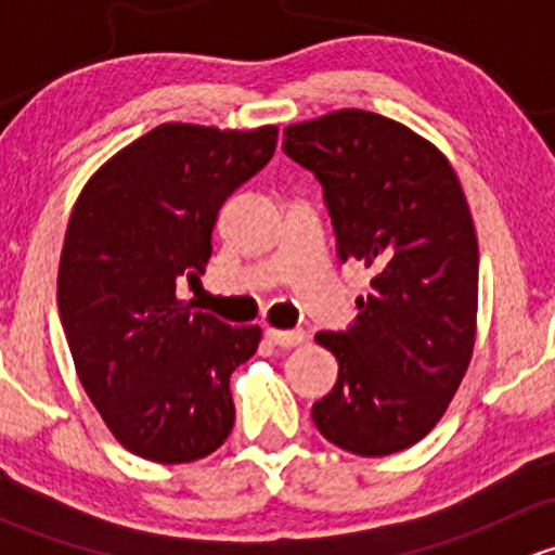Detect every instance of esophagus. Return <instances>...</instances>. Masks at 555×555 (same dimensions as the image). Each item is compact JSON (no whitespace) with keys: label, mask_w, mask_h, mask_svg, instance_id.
<instances>
[{"label":"esophagus","mask_w":555,"mask_h":555,"mask_svg":"<svg viewBox=\"0 0 555 555\" xmlns=\"http://www.w3.org/2000/svg\"><path fill=\"white\" fill-rule=\"evenodd\" d=\"M266 335H268V340H271L273 346H282V349H293V346H300L306 340L304 330H273V327H268Z\"/></svg>","instance_id":"34e87169"}]
</instances>
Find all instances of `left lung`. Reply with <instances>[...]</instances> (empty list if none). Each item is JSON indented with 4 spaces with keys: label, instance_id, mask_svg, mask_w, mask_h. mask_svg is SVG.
Here are the masks:
<instances>
[{
    "label": "left lung",
    "instance_id": "8db88e82",
    "mask_svg": "<svg viewBox=\"0 0 555 555\" xmlns=\"http://www.w3.org/2000/svg\"><path fill=\"white\" fill-rule=\"evenodd\" d=\"M322 182L340 260L373 271L346 333H317L338 382L311 418L338 449L389 456L433 433L475 346L478 238L449 158L402 122L338 109L284 128Z\"/></svg>",
    "mask_w": 555,
    "mask_h": 555
}]
</instances>
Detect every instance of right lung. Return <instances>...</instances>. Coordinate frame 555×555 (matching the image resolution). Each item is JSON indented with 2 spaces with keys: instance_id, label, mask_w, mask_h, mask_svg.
I'll use <instances>...</instances> for the list:
<instances>
[{
  "instance_id": "1",
  "label": "right lung",
  "mask_w": 555,
  "mask_h": 555,
  "mask_svg": "<svg viewBox=\"0 0 555 555\" xmlns=\"http://www.w3.org/2000/svg\"><path fill=\"white\" fill-rule=\"evenodd\" d=\"M276 126L164 122L86 182L66 225L59 311L77 376L120 446L158 464L220 449L236 422L231 373L260 327L177 298L211 257L222 204L271 160Z\"/></svg>"
}]
</instances>
